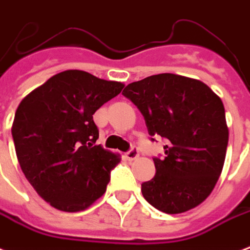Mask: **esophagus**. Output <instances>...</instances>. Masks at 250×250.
<instances>
[{"instance_id":"1","label":"esophagus","mask_w":250,"mask_h":250,"mask_svg":"<svg viewBox=\"0 0 250 250\" xmlns=\"http://www.w3.org/2000/svg\"><path fill=\"white\" fill-rule=\"evenodd\" d=\"M125 158H127V160H135V159L139 158V151H138V148L132 147L128 152L125 153Z\"/></svg>"}]
</instances>
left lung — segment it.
I'll return each instance as SVG.
<instances>
[{
	"label": "left lung",
	"mask_w": 250,
	"mask_h": 250,
	"mask_svg": "<svg viewBox=\"0 0 250 250\" xmlns=\"http://www.w3.org/2000/svg\"><path fill=\"white\" fill-rule=\"evenodd\" d=\"M123 95L143 114L148 134L167 139L164 159L153 158L155 176L142 184L144 199L169 214L201 204L219 180L228 147L221 99L201 81L169 73L130 83Z\"/></svg>",
	"instance_id": "left-lung-1"
}]
</instances>
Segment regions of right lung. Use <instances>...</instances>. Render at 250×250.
<instances>
[{
	"label": "right lung",
	"mask_w": 250,
	"mask_h": 250,
	"mask_svg": "<svg viewBox=\"0 0 250 250\" xmlns=\"http://www.w3.org/2000/svg\"><path fill=\"white\" fill-rule=\"evenodd\" d=\"M125 84L66 70L22 99L12 135L18 163L37 193L63 212L88 208L104 192L119 155L95 142L92 115Z\"/></svg>",
	"instance_id": "add662e5"
}]
</instances>
